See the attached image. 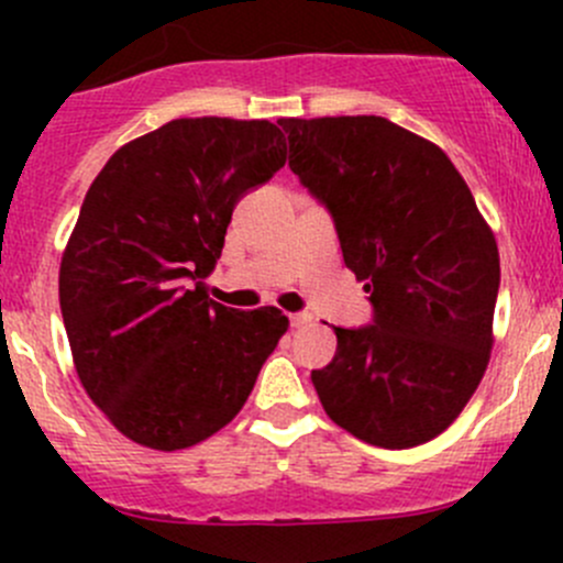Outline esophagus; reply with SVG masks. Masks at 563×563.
Masks as SVG:
<instances>
[{"instance_id": "esophagus-1", "label": "esophagus", "mask_w": 563, "mask_h": 563, "mask_svg": "<svg viewBox=\"0 0 563 563\" xmlns=\"http://www.w3.org/2000/svg\"><path fill=\"white\" fill-rule=\"evenodd\" d=\"M288 318H291V327H305V323L313 321V316L310 313H291Z\"/></svg>"}]
</instances>
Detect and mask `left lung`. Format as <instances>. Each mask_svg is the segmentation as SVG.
Here are the masks:
<instances>
[{
  "label": "left lung",
  "instance_id": "left-lung-1",
  "mask_svg": "<svg viewBox=\"0 0 563 563\" xmlns=\"http://www.w3.org/2000/svg\"><path fill=\"white\" fill-rule=\"evenodd\" d=\"M288 168L332 214L371 294L367 327H334L310 373L356 439L408 450L444 433L485 376L501 266L496 236L450 157L384 117L280 119Z\"/></svg>",
  "mask_w": 563,
  "mask_h": 563
}]
</instances>
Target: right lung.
<instances>
[{"label":"right lung","mask_w":563,"mask_h":563,"mask_svg":"<svg viewBox=\"0 0 563 563\" xmlns=\"http://www.w3.org/2000/svg\"><path fill=\"white\" fill-rule=\"evenodd\" d=\"M286 166L266 119H174L111 155L59 266V305L84 389L130 441L174 452L245 406L288 329L277 308L203 294L242 196Z\"/></svg>","instance_id":"obj_1"}]
</instances>
